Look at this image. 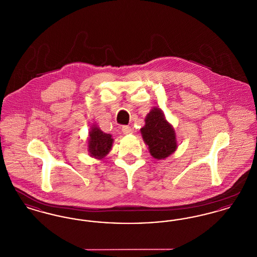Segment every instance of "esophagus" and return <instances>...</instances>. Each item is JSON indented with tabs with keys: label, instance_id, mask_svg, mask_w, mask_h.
Segmentation results:
<instances>
[{
	"label": "esophagus",
	"instance_id": "1",
	"mask_svg": "<svg viewBox=\"0 0 257 257\" xmlns=\"http://www.w3.org/2000/svg\"><path fill=\"white\" fill-rule=\"evenodd\" d=\"M122 132L125 135L132 134L133 130H132V128L130 126H123Z\"/></svg>",
	"mask_w": 257,
	"mask_h": 257
}]
</instances>
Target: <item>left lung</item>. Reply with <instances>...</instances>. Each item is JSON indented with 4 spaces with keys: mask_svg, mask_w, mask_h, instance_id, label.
<instances>
[{
    "mask_svg": "<svg viewBox=\"0 0 257 257\" xmlns=\"http://www.w3.org/2000/svg\"><path fill=\"white\" fill-rule=\"evenodd\" d=\"M145 121L141 133L151 156L157 160L169 157L176 150L177 142L174 129L167 121L163 110L154 107L147 113Z\"/></svg>",
    "mask_w": 257,
    "mask_h": 257,
    "instance_id": "1",
    "label": "left lung"
}]
</instances>
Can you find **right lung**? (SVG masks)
Here are the masks:
<instances>
[{
    "label": "right lung",
    "mask_w": 257,
    "mask_h": 257,
    "mask_svg": "<svg viewBox=\"0 0 257 257\" xmlns=\"http://www.w3.org/2000/svg\"><path fill=\"white\" fill-rule=\"evenodd\" d=\"M112 143L113 139H111V135L102 132L99 127L93 125L89 131L87 151L91 157L102 159L110 152Z\"/></svg>",
    "instance_id": "obj_1"
}]
</instances>
